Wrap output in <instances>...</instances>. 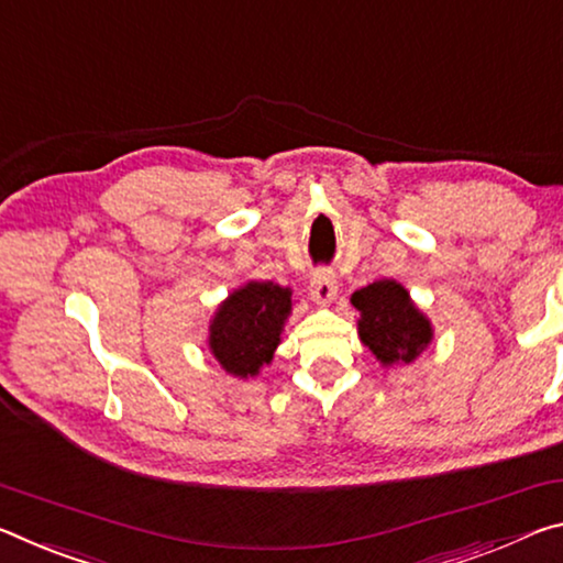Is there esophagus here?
<instances>
[{"label":"esophagus","instance_id":"1","mask_svg":"<svg viewBox=\"0 0 563 563\" xmlns=\"http://www.w3.org/2000/svg\"><path fill=\"white\" fill-rule=\"evenodd\" d=\"M311 297L319 303H329L336 297V274L327 269V266H321L311 276Z\"/></svg>","mask_w":563,"mask_h":563}]
</instances>
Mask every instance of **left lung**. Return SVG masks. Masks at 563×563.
<instances>
[{
  "mask_svg": "<svg viewBox=\"0 0 563 563\" xmlns=\"http://www.w3.org/2000/svg\"><path fill=\"white\" fill-rule=\"evenodd\" d=\"M352 303L362 311L358 336L382 364H409L431 342L427 317L413 307L401 284L391 279L368 284L354 291Z\"/></svg>",
  "mask_w": 563,
  "mask_h": 563,
  "instance_id": "8db88e82",
  "label": "left lung"
}]
</instances>
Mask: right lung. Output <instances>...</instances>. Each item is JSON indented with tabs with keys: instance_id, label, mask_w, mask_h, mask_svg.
Returning <instances> with one entry per match:
<instances>
[{
	"instance_id": "obj_1",
	"label": "right lung",
	"mask_w": 563,
	"mask_h": 563,
	"mask_svg": "<svg viewBox=\"0 0 563 563\" xmlns=\"http://www.w3.org/2000/svg\"><path fill=\"white\" fill-rule=\"evenodd\" d=\"M291 311V291L272 282H249L221 303L209 327V346L234 376L260 374L279 346L284 319Z\"/></svg>"
}]
</instances>
